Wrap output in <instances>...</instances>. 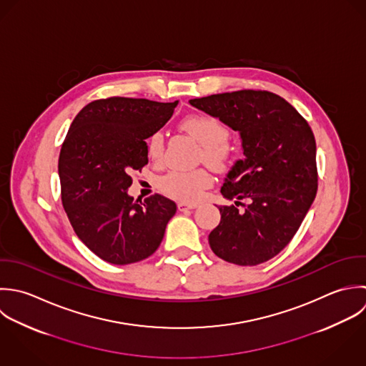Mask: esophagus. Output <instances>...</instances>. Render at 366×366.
<instances>
[{
  "label": "esophagus",
  "mask_w": 366,
  "mask_h": 366,
  "mask_svg": "<svg viewBox=\"0 0 366 366\" xmlns=\"http://www.w3.org/2000/svg\"><path fill=\"white\" fill-rule=\"evenodd\" d=\"M197 206L196 204H189V203H183V202H180L179 204H177V209L180 210V212H186V210H193V209H196Z\"/></svg>",
  "instance_id": "esophagus-1"
}]
</instances>
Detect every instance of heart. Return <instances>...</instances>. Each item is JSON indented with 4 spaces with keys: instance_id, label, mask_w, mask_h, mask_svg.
<instances>
[{
    "instance_id": "heart-1",
    "label": "heart",
    "mask_w": 366,
    "mask_h": 366,
    "mask_svg": "<svg viewBox=\"0 0 366 366\" xmlns=\"http://www.w3.org/2000/svg\"><path fill=\"white\" fill-rule=\"evenodd\" d=\"M183 129L193 136L202 146L204 162L214 167H224L233 156L229 146V127L210 115H193L182 122ZM147 154L153 160H160L164 152L162 132H153L146 142ZM213 183L210 173L204 169L173 170L164 174L160 182V190L169 197L180 202H196L203 192Z\"/></svg>"
}]
</instances>
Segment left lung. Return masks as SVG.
I'll list each match as a JSON object with an SVG mask.
<instances>
[{"label":"left lung","instance_id":"1","mask_svg":"<svg viewBox=\"0 0 366 366\" xmlns=\"http://www.w3.org/2000/svg\"><path fill=\"white\" fill-rule=\"evenodd\" d=\"M192 107L242 137L243 160L224 179L220 224L209 234L213 252L237 265H257L291 242L317 194V146L308 122L281 97L244 89L197 98ZM249 204L244 212L237 206Z\"/></svg>","mask_w":366,"mask_h":366}]
</instances>
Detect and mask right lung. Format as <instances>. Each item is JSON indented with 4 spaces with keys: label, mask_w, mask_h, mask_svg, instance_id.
<instances>
[{
    "label": "right lung",
    "mask_w": 366,
    "mask_h": 366,
    "mask_svg": "<svg viewBox=\"0 0 366 366\" xmlns=\"http://www.w3.org/2000/svg\"><path fill=\"white\" fill-rule=\"evenodd\" d=\"M176 102L108 98L88 104L74 119L59 153L62 206L92 252L124 265L152 255L176 203L154 194L143 203L127 194L130 173L147 164L146 139L172 118Z\"/></svg>",
    "instance_id": "1"
}]
</instances>
